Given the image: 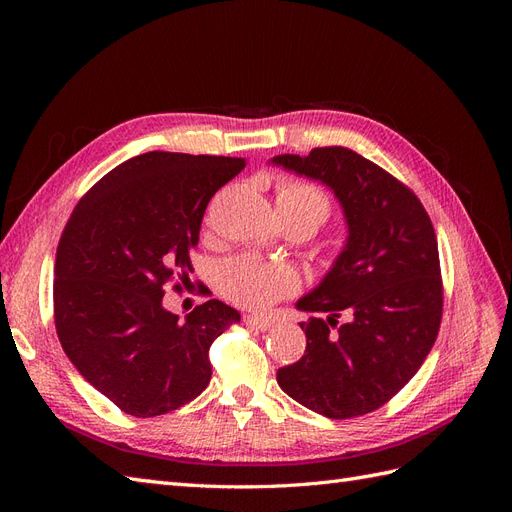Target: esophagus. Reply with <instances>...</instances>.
<instances>
[{
	"mask_svg": "<svg viewBox=\"0 0 512 512\" xmlns=\"http://www.w3.org/2000/svg\"><path fill=\"white\" fill-rule=\"evenodd\" d=\"M245 324L247 327H252V329H258V331H269V329H273V324H275V320L273 318H267V316H245Z\"/></svg>",
	"mask_w": 512,
	"mask_h": 512,
	"instance_id": "34e87169",
	"label": "esophagus"
}]
</instances>
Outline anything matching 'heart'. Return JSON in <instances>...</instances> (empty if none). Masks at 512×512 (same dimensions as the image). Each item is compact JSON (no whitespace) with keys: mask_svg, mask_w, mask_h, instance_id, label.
<instances>
[{"mask_svg":"<svg viewBox=\"0 0 512 512\" xmlns=\"http://www.w3.org/2000/svg\"><path fill=\"white\" fill-rule=\"evenodd\" d=\"M275 205L282 218L301 215L312 220L314 226L329 218V198L318 188L301 181H284L275 190ZM218 282L222 292L235 303L260 309L299 288V275L284 265H269V262L254 256H239L228 260L220 267Z\"/></svg>","mask_w":512,"mask_h":512,"instance_id":"1","label":"heart"}]
</instances>
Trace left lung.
Here are the masks:
<instances>
[{
    "label": "left lung",
    "mask_w": 512,
    "mask_h": 512,
    "mask_svg": "<svg viewBox=\"0 0 512 512\" xmlns=\"http://www.w3.org/2000/svg\"><path fill=\"white\" fill-rule=\"evenodd\" d=\"M273 166L320 181L344 211L348 237L322 282L297 301L307 337L277 384L301 406L352 418L384 406L423 365L442 320L438 241L421 200L346 147L275 156ZM344 311L349 320L335 330Z\"/></svg>",
    "instance_id": "1"
}]
</instances>
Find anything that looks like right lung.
Returning a JSON list of instances; mask_svg holds the SVG:
<instances>
[{"label":"right lung","mask_w":512,"mask_h":512,"mask_svg":"<svg viewBox=\"0 0 512 512\" xmlns=\"http://www.w3.org/2000/svg\"><path fill=\"white\" fill-rule=\"evenodd\" d=\"M243 158L149 151L106 173L74 207L55 258V329L79 374L132 416L196 399L211 380L209 348L241 320L218 299L179 320L164 284L192 271L211 196Z\"/></svg>","instance_id":"obj_1"}]
</instances>
